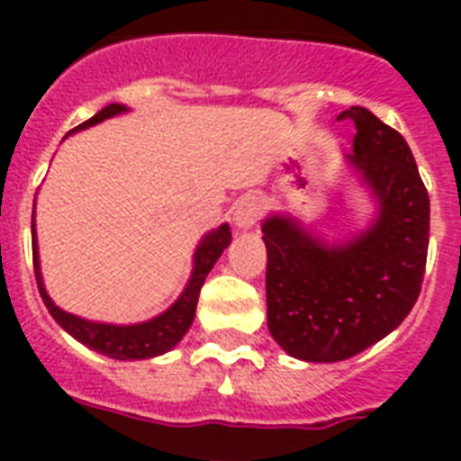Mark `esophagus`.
<instances>
[{"label":"esophagus","mask_w":461,"mask_h":461,"mask_svg":"<svg viewBox=\"0 0 461 461\" xmlns=\"http://www.w3.org/2000/svg\"><path fill=\"white\" fill-rule=\"evenodd\" d=\"M260 217H263V205H260L258 198H253V195H246V198H241V201L234 205V224L241 227V230L253 227Z\"/></svg>","instance_id":"obj_1"}]
</instances>
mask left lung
Here are the masks:
<instances>
[{
    "label": "left lung",
    "instance_id": "obj_1",
    "mask_svg": "<svg viewBox=\"0 0 461 461\" xmlns=\"http://www.w3.org/2000/svg\"><path fill=\"white\" fill-rule=\"evenodd\" d=\"M357 126L349 162L378 195L380 215L354 241L328 249L287 217L263 224L267 328L303 361H344L390 335L421 294L430 201L407 140L366 107L339 114Z\"/></svg>",
    "mask_w": 461,
    "mask_h": 461
}]
</instances>
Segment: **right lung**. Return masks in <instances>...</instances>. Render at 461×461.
Listing matches in <instances>:
<instances>
[{"mask_svg":"<svg viewBox=\"0 0 461 461\" xmlns=\"http://www.w3.org/2000/svg\"><path fill=\"white\" fill-rule=\"evenodd\" d=\"M126 107L122 104H107L104 110H100L95 117H90L88 122H83L74 129H88V126L97 124L107 117H114L119 112H124ZM231 231L227 224L217 227L215 231H210L208 237L203 239L198 251H195V266L194 275L188 280L184 294L169 311L153 318V321L140 322V325H104V322H90L83 318L61 311L59 306H54L52 299L47 296L45 287H42V277H40L38 266V249H35V227H32V266H35V280H38V289L42 302H45L47 311L52 313V318L59 322L61 328L67 330L68 335H74L78 342H83L90 349L100 351L104 357L119 358H150L158 354H165L167 349H172L174 344L179 342L181 337L186 335V330L191 328L195 315V306H198V294H201L205 275L212 270L215 260L222 256V251L230 246Z\"/></svg>","mask_w":461,"mask_h":461,"instance_id":"obj_1","label":"right lung"}]
</instances>
